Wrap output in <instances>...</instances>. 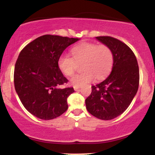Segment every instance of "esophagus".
Segmentation results:
<instances>
[{"label":"esophagus","mask_w":155,"mask_h":155,"mask_svg":"<svg viewBox=\"0 0 155 155\" xmlns=\"http://www.w3.org/2000/svg\"><path fill=\"white\" fill-rule=\"evenodd\" d=\"M79 88H80V87H79V86H74V90H78Z\"/></svg>","instance_id":"1"}]
</instances>
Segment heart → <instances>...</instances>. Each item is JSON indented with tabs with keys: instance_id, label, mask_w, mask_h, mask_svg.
I'll use <instances>...</instances> for the list:
<instances>
[{
	"instance_id": "heart-1",
	"label": "heart",
	"mask_w": 155,
	"mask_h": 155,
	"mask_svg": "<svg viewBox=\"0 0 155 155\" xmlns=\"http://www.w3.org/2000/svg\"><path fill=\"white\" fill-rule=\"evenodd\" d=\"M73 58L62 54L58 59V67L63 74L71 76L77 69L78 64H81L84 70L71 78L73 86H82L90 82L95 76L102 79L111 69L114 55L111 49L105 44L84 42L72 48Z\"/></svg>"
}]
</instances>
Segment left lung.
Instances as JSON below:
<instances>
[{"label": "left lung", "mask_w": 155, "mask_h": 155, "mask_svg": "<svg viewBox=\"0 0 155 155\" xmlns=\"http://www.w3.org/2000/svg\"><path fill=\"white\" fill-rule=\"evenodd\" d=\"M96 38L111 49L113 67L106 79L92 86L85 104L92 116L110 120L122 114L132 102L139 85V68L133 51L123 42L111 36Z\"/></svg>", "instance_id": "1"}]
</instances>
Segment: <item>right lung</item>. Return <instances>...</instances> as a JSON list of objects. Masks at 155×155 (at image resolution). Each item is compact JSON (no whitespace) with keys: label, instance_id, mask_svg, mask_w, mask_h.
<instances>
[{"label":"right lung","instance_id":"add662e5","mask_svg":"<svg viewBox=\"0 0 155 155\" xmlns=\"http://www.w3.org/2000/svg\"><path fill=\"white\" fill-rule=\"evenodd\" d=\"M79 38L44 35L22 49L16 62L15 87L25 108L39 119L52 120L68 109L73 87L60 88L68 80L58 67V59Z\"/></svg>","mask_w":155,"mask_h":155}]
</instances>
